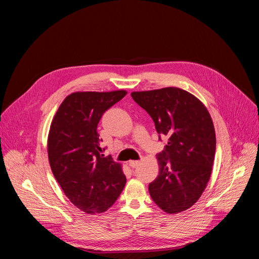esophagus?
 <instances>
[{"mask_svg":"<svg viewBox=\"0 0 259 259\" xmlns=\"http://www.w3.org/2000/svg\"><path fill=\"white\" fill-rule=\"evenodd\" d=\"M139 161H130V163H128V165L131 166V167H133V168H135V167H137L138 165H139Z\"/></svg>","mask_w":259,"mask_h":259,"instance_id":"obj_1","label":"esophagus"}]
</instances>
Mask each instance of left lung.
<instances>
[{"mask_svg": "<svg viewBox=\"0 0 259 259\" xmlns=\"http://www.w3.org/2000/svg\"><path fill=\"white\" fill-rule=\"evenodd\" d=\"M131 95L152 117L159 140L167 139L164 150L156 154L160 171L149 184V193L168 214L186 210L204 191L215 159L216 136L207 109L177 88Z\"/></svg>", "mask_w": 259, "mask_h": 259, "instance_id": "1", "label": "left lung"}]
</instances>
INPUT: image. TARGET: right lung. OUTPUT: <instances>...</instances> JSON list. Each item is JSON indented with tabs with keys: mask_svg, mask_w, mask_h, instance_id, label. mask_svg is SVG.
<instances>
[{
	"mask_svg": "<svg viewBox=\"0 0 259 259\" xmlns=\"http://www.w3.org/2000/svg\"><path fill=\"white\" fill-rule=\"evenodd\" d=\"M125 95V91L73 93L52 122L48 145L52 171L67 198L85 213L106 211L126 184L120 164L104 155L97 132L103 114Z\"/></svg>",
	"mask_w": 259,
	"mask_h": 259,
	"instance_id": "add662e5",
	"label": "right lung"
}]
</instances>
